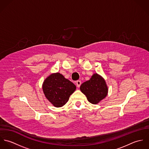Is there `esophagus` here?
I'll list each match as a JSON object with an SVG mask.
<instances>
[{
  "mask_svg": "<svg viewBox=\"0 0 149 149\" xmlns=\"http://www.w3.org/2000/svg\"><path fill=\"white\" fill-rule=\"evenodd\" d=\"M76 85H77V86L78 88H79L80 86V85H81V81L80 80H77L76 81Z\"/></svg>",
  "mask_w": 149,
  "mask_h": 149,
  "instance_id": "obj_1",
  "label": "esophagus"
}]
</instances>
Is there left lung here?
<instances>
[{
	"mask_svg": "<svg viewBox=\"0 0 149 149\" xmlns=\"http://www.w3.org/2000/svg\"><path fill=\"white\" fill-rule=\"evenodd\" d=\"M80 88L86 96L88 102L93 104L99 103L108 93L105 80L97 73L93 74L90 80L83 83Z\"/></svg>",
	"mask_w": 149,
	"mask_h": 149,
	"instance_id": "8db88e82",
	"label": "left lung"
}]
</instances>
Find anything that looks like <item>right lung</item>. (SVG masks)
<instances>
[{"label":"right lung","instance_id":"1","mask_svg":"<svg viewBox=\"0 0 149 149\" xmlns=\"http://www.w3.org/2000/svg\"><path fill=\"white\" fill-rule=\"evenodd\" d=\"M76 86L60 73H53L43 81V92L46 99L56 107L64 106Z\"/></svg>","mask_w":149,"mask_h":149}]
</instances>
